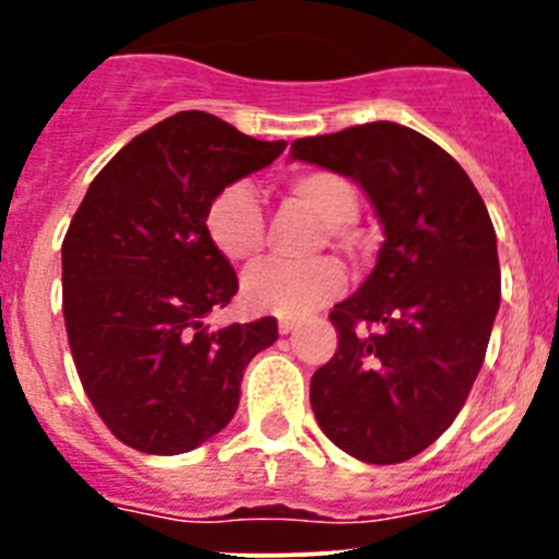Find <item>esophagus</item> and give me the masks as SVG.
Masks as SVG:
<instances>
[{
    "mask_svg": "<svg viewBox=\"0 0 559 559\" xmlns=\"http://www.w3.org/2000/svg\"><path fill=\"white\" fill-rule=\"evenodd\" d=\"M294 328H296L294 319H280V333H283V335H288Z\"/></svg>",
    "mask_w": 559,
    "mask_h": 559,
    "instance_id": "esophagus-1",
    "label": "esophagus"
}]
</instances>
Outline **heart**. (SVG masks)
<instances>
[{"label": "heart", "mask_w": 559, "mask_h": 559, "mask_svg": "<svg viewBox=\"0 0 559 559\" xmlns=\"http://www.w3.org/2000/svg\"><path fill=\"white\" fill-rule=\"evenodd\" d=\"M285 199L302 206L322 224L319 243H330L344 254H358L360 235L355 229L358 190L353 181L328 167L296 170L285 179ZM206 237L229 263H251L265 240V215L257 192L246 181L226 185L210 201L204 215ZM347 274L335 260L319 257L302 265H285L269 260L243 276V302L254 313H274L283 319H299L344 290Z\"/></svg>", "instance_id": "1"}]
</instances>
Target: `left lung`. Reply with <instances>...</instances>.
Masks as SVG:
<instances>
[{
  "instance_id": "1",
  "label": "left lung",
  "mask_w": 559,
  "mask_h": 559,
  "mask_svg": "<svg viewBox=\"0 0 559 559\" xmlns=\"http://www.w3.org/2000/svg\"><path fill=\"white\" fill-rule=\"evenodd\" d=\"M290 156L358 181L386 235L367 283L330 310L338 347L310 406L349 456L406 462L448 431L484 364L501 302L492 221L451 153L397 122L305 136Z\"/></svg>"
}]
</instances>
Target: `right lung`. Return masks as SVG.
I'll return each instance as SVG.
<instances>
[{
  "label": "right lung",
  "mask_w": 559,
  "mask_h": 559,
  "mask_svg": "<svg viewBox=\"0 0 559 559\" xmlns=\"http://www.w3.org/2000/svg\"><path fill=\"white\" fill-rule=\"evenodd\" d=\"M283 151L206 111L173 114L97 173L69 224V349L95 412L133 451L176 456L215 437L235 417L249 360L276 341L274 316L204 324L237 294L204 215L226 185Z\"/></svg>",
  "instance_id": "add662e5"
}]
</instances>
